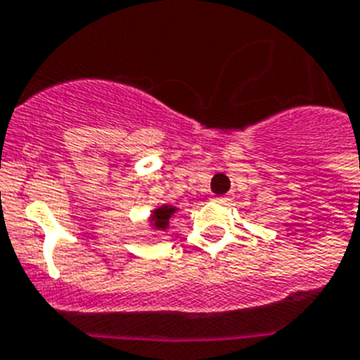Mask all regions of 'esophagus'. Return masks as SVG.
I'll use <instances>...</instances> for the list:
<instances>
[{
  "label": "esophagus",
  "instance_id": "obj_1",
  "mask_svg": "<svg viewBox=\"0 0 360 360\" xmlns=\"http://www.w3.org/2000/svg\"><path fill=\"white\" fill-rule=\"evenodd\" d=\"M213 202L214 203H228L230 202V196H214Z\"/></svg>",
  "mask_w": 360,
  "mask_h": 360
}]
</instances>
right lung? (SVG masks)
Returning a JSON list of instances; mask_svg holds the SVG:
<instances>
[{
    "label": "right lung",
    "instance_id": "right-lung-1",
    "mask_svg": "<svg viewBox=\"0 0 360 360\" xmlns=\"http://www.w3.org/2000/svg\"><path fill=\"white\" fill-rule=\"evenodd\" d=\"M175 211H177V207H174V205H162V207L155 209L151 217L153 226H155L157 230H166L169 224V219H172V214H174Z\"/></svg>",
    "mask_w": 360,
    "mask_h": 360
}]
</instances>
